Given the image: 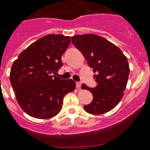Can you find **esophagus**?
<instances>
[{"label":"esophagus","instance_id":"obj_1","mask_svg":"<svg viewBox=\"0 0 150 150\" xmlns=\"http://www.w3.org/2000/svg\"><path fill=\"white\" fill-rule=\"evenodd\" d=\"M81 82H76V88H78L79 90L81 89Z\"/></svg>","mask_w":150,"mask_h":150}]
</instances>
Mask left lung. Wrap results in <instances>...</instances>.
<instances>
[{
  "label": "left lung",
  "instance_id": "obj_1",
  "mask_svg": "<svg viewBox=\"0 0 150 150\" xmlns=\"http://www.w3.org/2000/svg\"><path fill=\"white\" fill-rule=\"evenodd\" d=\"M75 47L82 53L93 69L97 86L89 88L83 83L81 88L93 94L91 103L83 106L92 114L107 113L120 103L126 88L129 66L120 48L103 37L93 33L71 37Z\"/></svg>",
  "mask_w": 150,
  "mask_h": 150
}]
</instances>
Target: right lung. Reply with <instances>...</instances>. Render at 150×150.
I'll use <instances>...</instances> for the list:
<instances>
[{"label": "right lung", "mask_w": 150, "mask_h": 150, "mask_svg": "<svg viewBox=\"0 0 150 150\" xmlns=\"http://www.w3.org/2000/svg\"><path fill=\"white\" fill-rule=\"evenodd\" d=\"M70 43L69 36L49 34L31 43L14 61L11 85L18 104L30 117H55L62 110L65 95L74 91L73 79L52 76L63 66L62 56Z\"/></svg>", "instance_id": "right-lung-1"}]
</instances>
